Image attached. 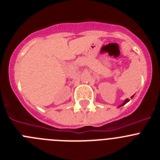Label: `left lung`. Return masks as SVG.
<instances>
[{
    "mask_svg": "<svg viewBox=\"0 0 160 160\" xmlns=\"http://www.w3.org/2000/svg\"><path fill=\"white\" fill-rule=\"evenodd\" d=\"M133 97H134V95H133V96H131V98H133ZM129 101H130V100L128 99V98H127V99H126V100H124V102H122V104H121V105H120L119 107H122V106H124V105H125L126 103H128V102H129Z\"/></svg>",
    "mask_w": 160,
    "mask_h": 160,
    "instance_id": "left-lung-1",
    "label": "left lung"
}]
</instances>
